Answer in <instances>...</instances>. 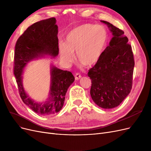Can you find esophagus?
I'll return each instance as SVG.
<instances>
[{"mask_svg":"<svg viewBox=\"0 0 151 151\" xmlns=\"http://www.w3.org/2000/svg\"><path fill=\"white\" fill-rule=\"evenodd\" d=\"M81 75L79 74V73H76V75H75V79L76 81L79 80V79H81Z\"/></svg>","mask_w":151,"mask_h":151,"instance_id":"esophagus-1","label":"esophagus"}]
</instances>
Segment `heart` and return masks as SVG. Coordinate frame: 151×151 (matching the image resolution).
<instances>
[{
    "label": "heart",
    "instance_id": "b5f03b06",
    "mask_svg": "<svg viewBox=\"0 0 151 151\" xmlns=\"http://www.w3.org/2000/svg\"><path fill=\"white\" fill-rule=\"evenodd\" d=\"M108 35L102 25L91 24L80 25L67 34L64 44L59 47L60 57L65 64H70L76 59L90 67L99 60L107 45Z\"/></svg>",
    "mask_w": 151,
    "mask_h": 151
}]
</instances>
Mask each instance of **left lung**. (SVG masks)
<instances>
[{
    "label": "left lung",
    "mask_w": 151,
    "mask_h": 151,
    "mask_svg": "<svg viewBox=\"0 0 151 151\" xmlns=\"http://www.w3.org/2000/svg\"><path fill=\"white\" fill-rule=\"evenodd\" d=\"M113 35L96 65L88 72L92 82L91 96L103 109L117 107L129 94L134 67L131 45L124 31L104 20Z\"/></svg>",
    "instance_id": "1"
}]
</instances>
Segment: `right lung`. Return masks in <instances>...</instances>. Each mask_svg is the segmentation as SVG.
Wrapping results in <instances>:
<instances>
[{"mask_svg": "<svg viewBox=\"0 0 151 151\" xmlns=\"http://www.w3.org/2000/svg\"><path fill=\"white\" fill-rule=\"evenodd\" d=\"M54 17L42 20L29 27L20 36L15 47L14 75L22 101L35 112L49 116L59 112L64 106L65 93L75 78L70 72L55 66L50 69L49 97L45 103L35 102L26 93L22 84V72L30 61L44 55L55 58L59 54L58 27Z\"/></svg>", "mask_w": 151, "mask_h": 151, "instance_id": "1", "label": "right lung"}]
</instances>
